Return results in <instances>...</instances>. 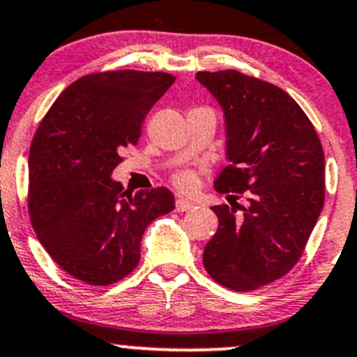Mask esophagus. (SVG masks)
<instances>
[{"instance_id": "1", "label": "esophagus", "mask_w": 357, "mask_h": 357, "mask_svg": "<svg viewBox=\"0 0 357 357\" xmlns=\"http://www.w3.org/2000/svg\"><path fill=\"white\" fill-rule=\"evenodd\" d=\"M195 208V203L190 202V199H178L176 202V210L178 211H188V210H193Z\"/></svg>"}]
</instances>
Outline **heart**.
Wrapping results in <instances>:
<instances>
[{
  "label": "heart",
  "instance_id": "b5f03b06",
  "mask_svg": "<svg viewBox=\"0 0 357 357\" xmlns=\"http://www.w3.org/2000/svg\"><path fill=\"white\" fill-rule=\"evenodd\" d=\"M172 181H174L176 188H178L179 191H183V193H193V191H197V188L199 185L198 176L191 171L178 172V174L172 178Z\"/></svg>",
  "mask_w": 357,
  "mask_h": 357
}]
</instances>
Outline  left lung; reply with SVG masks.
I'll return each instance as SVG.
<instances>
[{"label":"left lung","instance_id":"1","mask_svg":"<svg viewBox=\"0 0 357 357\" xmlns=\"http://www.w3.org/2000/svg\"><path fill=\"white\" fill-rule=\"evenodd\" d=\"M225 119L229 166L215 179L230 205L213 206L217 234L203 266L217 283L250 291L284 276L300 259L325 198L322 144L295 100L238 70L197 73ZM234 192H244V207Z\"/></svg>","mask_w":357,"mask_h":357}]
</instances>
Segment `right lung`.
Wrapping results in <instances>:
<instances>
[{
  "instance_id": "obj_1",
  "label": "right lung",
  "mask_w": 357,
  "mask_h": 357,
  "mask_svg": "<svg viewBox=\"0 0 357 357\" xmlns=\"http://www.w3.org/2000/svg\"><path fill=\"white\" fill-rule=\"evenodd\" d=\"M172 83L167 73L88 74L38 125L29 155L30 220L50 257L76 280L107 287L130 274L149 223L174 208L167 188L130 193L112 178Z\"/></svg>"
}]
</instances>
